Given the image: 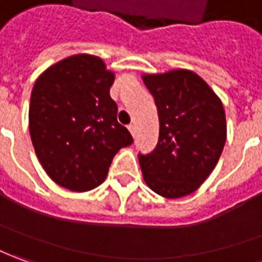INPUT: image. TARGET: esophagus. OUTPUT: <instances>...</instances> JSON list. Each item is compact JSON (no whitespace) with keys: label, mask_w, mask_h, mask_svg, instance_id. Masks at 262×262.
<instances>
[{"label":"esophagus","mask_w":262,"mask_h":262,"mask_svg":"<svg viewBox=\"0 0 262 262\" xmlns=\"http://www.w3.org/2000/svg\"><path fill=\"white\" fill-rule=\"evenodd\" d=\"M127 129L130 130L132 136H135V135H136V126H135V124H133V123L129 124V126H127Z\"/></svg>","instance_id":"1"}]
</instances>
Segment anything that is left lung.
Returning a JSON list of instances; mask_svg holds the SVG:
<instances>
[{
  "label": "left lung",
  "instance_id": "1",
  "mask_svg": "<svg viewBox=\"0 0 262 262\" xmlns=\"http://www.w3.org/2000/svg\"><path fill=\"white\" fill-rule=\"evenodd\" d=\"M159 116V139L150 154H139L147 186L165 198L196 191L212 172L227 140L225 112L198 74L172 70L143 76Z\"/></svg>",
  "mask_w": 262,
  "mask_h": 262
}]
</instances>
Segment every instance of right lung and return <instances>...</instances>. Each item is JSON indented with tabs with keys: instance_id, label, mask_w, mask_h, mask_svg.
I'll list each match as a JSON object with an SVG mask.
<instances>
[{
	"instance_id": "add662e5",
	"label": "right lung",
	"mask_w": 262,
	"mask_h": 262,
	"mask_svg": "<svg viewBox=\"0 0 262 262\" xmlns=\"http://www.w3.org/2000/svg\"><path fill=\"white\" fill-rule=\"evenodd\" d=\"M115 74L99 57L58 61L37 79L30 101V135L38 161L60 186L86 192L107 176L119 149L133 143L110 97Z\"/></svg>"
}]
</instances>
